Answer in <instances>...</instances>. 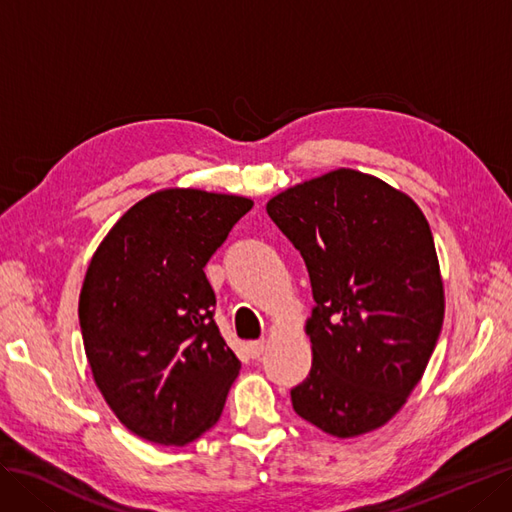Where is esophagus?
Returning <instances> with one entry per match:
<instances>
[{"instance_id": "obj_1", "label": "esophagus", "mask_w": 512, "mask_h": 512, "mask_svg": "<svg viewBox=\"0 0 512 512\" xmlns=\"http://www.w3.org/2000/svg\"><path fill=\"white\" fill-rule=\"evenodd\" d=\"M247 350H250L252 359H258V356L267 350V342H265V339H256V342L247 344Z\"/></svg>"}]
</instances>
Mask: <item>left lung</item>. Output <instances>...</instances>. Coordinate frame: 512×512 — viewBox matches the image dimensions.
<instances>
[{"label": "left lung", "instance_id": "1", "mask_svg": "<svg viewBox=\"0 0 512 512\" xmlns=\"http://www.w3.org/2000/svg\"><path fill=\"white\" fill-rule=\"evenodd\" d=\"M269 218L301 252L314 309L309 376L292 408L335 438L389 423L438 344L444 288L436 245L414 200L339 168L273 196Z\"/></svg>", "mask_w": 512, "mask_h": 512}]
</instances>
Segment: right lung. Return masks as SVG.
Segmentation results:
<instances>
[{
  "label": "right lung",
  "instance_id": "right-lung-1",
  "mask_svg": "<svg viewBox=\"0 0 512 512\" xmlns=\"http://www.w3.org/2000/svg\"><path fill=\"white\" fill-rule=\"evenodd\" d=\"M252 200L170 188L121 215L91 258L79 320L106 404L138 438L185 446L220 421L241 363L205 265Z\"/></svg>",
  "mask_w": 512,
  "mask_h": 512
}]
</instances>
